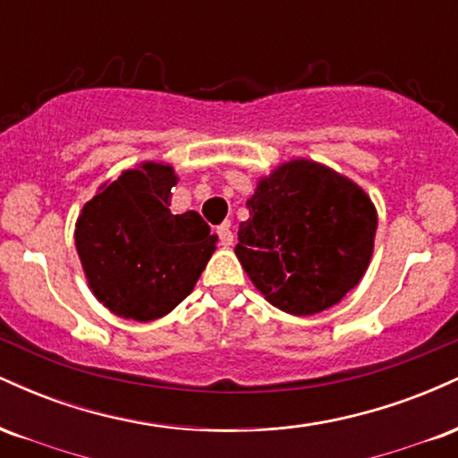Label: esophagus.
<instances>
[{
    "label": "esophagus",
    "instance_id": "obj_1",
    "mask_svg": "<svg viewBox=\"0 0 458 458\" xmlns=\"http://www.w3.org/2000/svg\"><path fill=\"white\" fill-rule=\"evenodd\" d=\"M217 234H219V241H222V245L224 247H230L234 243V234H233V230H230V225L228 224H222L217 228Z\"/></svg>",
    "mask_w": 458,
    "mask_h": 458
}]
</instances>
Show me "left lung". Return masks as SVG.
Instances as JSON below:
<instances>
[{
  "label": "left lung",
  "mask_w": 458,
  "mask_h": 458,
  "mask_svg": "<svg viewBox=\"0 0 458 458\" xmlns=\"http://www.w3.org/2000/svg\"><path fill=\"white\" fill-rule=\"evenodd\" d=\"M234 254L271 306L310 317L353 291L375 250L366 191L310 159L282 163L247 199Z\"/></svg>",
  "instance_id": "obj_1"
}]
</instances>
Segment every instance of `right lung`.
<instances>
[{"instance_id": "add662e5", "label": "right lung", "mask_w": 458, "mask_h": 458, "mask_svg": "<svg viewBox=\"0 0 458 458\" xmlns=\"http://www.w3.org/2000/svg\"><path fill=\"white\" fill-rule=\"evenodd\" d=\"M174 167L144 161L83 204L75 245L94 297L114 314L155 320L196 286L217 234L196 211L170 213Z\"/></svg>"}]
</instances>
